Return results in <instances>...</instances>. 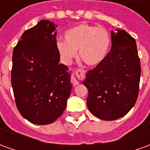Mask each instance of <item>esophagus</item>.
Returning a JSON list of instances; mask_svg holds the SVG:
<instances>
[{"label": "esophagus", "instance_id": "1", "mask_svg": "<svg viewBox=\"0 0 150 150\" xmlns=\"http://www.w3.org/2000/svg\"><path fill=\"white\" fill-rule=\"evenodd\" d=\"M75 75L76 77H78V78L83 79L85 76L84 70H83V69H76L75 71ZM71 82V83L74 85V86L79 84V81L76 79L75 77H72Z\"/></svg>", "mask_w": 150, "mask_h": 150}]
</instances>
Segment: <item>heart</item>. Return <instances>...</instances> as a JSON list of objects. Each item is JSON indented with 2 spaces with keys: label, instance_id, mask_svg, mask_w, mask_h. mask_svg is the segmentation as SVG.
<instances>
[{
  "label": "heart",
  "instance_id": "b5f03b06",
  "mask_svg": "<svg viewBox=\"0 0 150 150\" xmlns=\"http://www.w3.org/2000/svg\"><path fill=\"white\" fill-rule=\"evenodd\" d=\"M66 41L58 40L56 49L65 63H70L79 56L88 66L100 64L107 57L111 45L108 31L104 27L89 24H80L66 31Z\"/></svg>",
  "mask_w": 150,
  "mask_h": 150
}]
</instances>
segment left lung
Masks as SVG:
<instances>
[{"label": "left lung", "instance_id": "1", "mask_svg": "<svg viewBox=\"0 0 150 150\" xmlns=\"http://www.w3.org/2000/svg\"><path fill=\"white\" fill-rule=\"evenodd\" d=\"M111 34L112 45L107 57L88 71L83 82L88 90V109L104 120L120 118L134 106L142 72L135 39L125 30Z\"/></svg>", "mask_w": 150, "mask_h": 150}]
</instances>
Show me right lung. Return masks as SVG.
I'll return each instance as SVG.
<instances>
[{
  "mask_svg": "<svg viewBox=\"0 0 150 150\" xmlns=\"http://www.w3.org/2000/svg\"><path fill=\"white\" fill-rule=\"evenodd\" d=\"M56 25L42 20L25 30L13 49L11 83L19 112L30 122L48 125L65 110L72 85L59 63Z\"/></svg>",
  "mask_w": 150,
  "mask_h": 150,
  "instance_id": "obj_1",
  "label": "right lung"
}]
</instances>
